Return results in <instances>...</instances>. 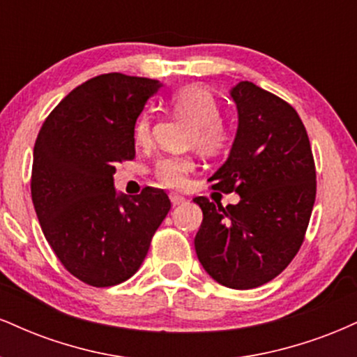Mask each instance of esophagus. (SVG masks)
<instances>
[{
    "mask_svg": "<svg viewBox=\"0 0 357 357\" xmlns=\"http://www.w3.org/2000/svg\"><path fill=\"white\" fill-rule=\"evenodd\" d=\"M169 198H171V203H173V206H178V204H183L184 202H186V198H184V196H181V195H169Z\"/></svg>",
    "mask_w": 357,
    "mask_h": 357,
    "instance_id": "1",
    "label": "esophagus"
}]
</instances>
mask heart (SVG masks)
I'll use <instances>...</instances> for the list:
<instances>
[{
    "label": "heart",
    "instance_id": "obj_1",
    "mask_svg": "<svg viewBox=\"0 0 357 357\" xmlns=\"http://www.w3.org/2000/svg\"><path fill=\"white\" fill-rule=\"evenodd\" d=\"M169 107L174 116L190 121L192 127L188 146L198 147L204 154H218L227 151L233 141V130L221 121V105L215 93L203 85H186L171 96ZM153 114L142 112L134 124V142L146 147L153 142ZM190 155H167L155 162L153 174L159 183L173 190L186 186L188 178L195 171Z\"/></svg>",
    "mask_w": 357,
    "mask_h": 357
}]
</instances>
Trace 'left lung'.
Wrapping results in <instances>:
<instances>
[{"instance_id": "8db88e82", "label": "left lung", "mask_w": 357, "mask_h": 357, "mask_svg": "<svg viewBox=\"0 0 357 357\" xmlns=\"http://www.w3.org/2000/svg\"><path fill=\"white\" fill-rule=\"evenodd\" d=\"M238 130L227 162L211 176L213 190L238 192L221 206L198 196L203 221L195 238L198 260L230 289H255L294 260L315 202V162L297 110L252 82L231 90Z\"/></svg>"}]
</instances>
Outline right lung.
Listing matches in <instances>:
<instances>
[{"label": "right lung", "instance_id": "add662e5", "mask_svg": "<svg viewBox=\"0 0 357 357\" xmlns=\"http://www.w3.org/2000/svg\"><path fill=\"white\" fill-rule=\"evenodd\" d=\"M158 80L104 73L73 89L45 119L33 149L31 199L65 268L84 284L110 287L144 261L171 202L162 190L119 196L114 173L136 158L134 124Z\"/></svg>", "mask_w": 357, "mask_h": 357}]
</instances>
